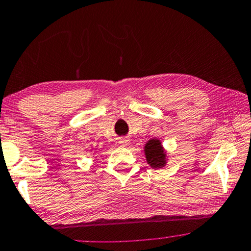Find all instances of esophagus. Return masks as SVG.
Segmentation results:
<instances>
[{
  "label": "esophagus",
  "mask_w": 251,
  "mask_h": 251,
  "mask_svg": "<svg viewBox=\"0 0 251 251\" xmlns=\"http://www.w3.org/2000/svg\"><path fill=\"white\" fill-rule=\"evenodd\" d=\"M119 144L121 145V146L126 147V146H128V145L130 144V139H129V138H120Z\"/></svg>",
  "instance_id": "1"
}]
</instances>
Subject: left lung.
<instances>
[{
	"label": "left lung",
	"instance_id": "left-lung-1",
	"mask_svg": "<svg viewBox=\"0 0 251 251\" xmlns=\"http://www.w3.org/2000/svg\"><path fill=\"white\" fill-rule=\"evenodd\" d=\"M144 152L148 165L152 169H162L168 163V156H166L165 148L163 147L162 141L157 139V138L148 140L145 144Z\"/></svg>",
	"mask_w": 251,
	"mask_h": 251
}]
</instances>
